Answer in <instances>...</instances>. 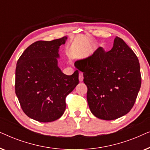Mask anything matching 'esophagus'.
Instances as JSON below:
<instances>
[{
  "mask_svg": "<svg viewBox=\"0 0 150 150\" xmlns=\"http://www.w3.org/2000/svg\"><path fill=\"white\" fill-rule=\"evenodd\" d=\"M79 81L80 82H83V74L82 72H80L79 73Z\"/></svg>",
  "mask_w": 150,
  "mask_h": 150,
  "instance_id": "obj_1",
  "label": "esophagus"
}]
</instances>
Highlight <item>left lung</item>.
Here are the masks:
<instances>
[{
	"mask_svg": "<svg viewBox=\"0 0 150 150\" xmlns=\"http://www.w3.org/2000/svg\"><path fill=\"white\" fill-rule=\"evenodd\" d=\"M74 65L83 73L87 102L94 116L113 120L132 109L141 85L140 65L122 39L116 37L108 52L99 47Z\"/></svg>",
	"mask_w": 150,
	"mask_h": 150,
	"instance_id": "1",
	"label": "left lung"
}]
</instances>
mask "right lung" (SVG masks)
I'll return each instance as SVG.
<instances>
[{"label":"right lung","instance_id":"add662e5","mask_svg":"<svg viewBox=\"0 0 150 150\" xmlns=\"http://www.w3.org/2000/svg\"><path fill=\"white\" fill-rule=\"evenodd\" d=\"M67 40L35 42L17 62L16 94L24 113L38 122L60 118L66 108L65 98L79 84V71L67 76L58 66L59 48Z\"/></svg>","mask_w":150,"mask_h":150}]
</instances>
